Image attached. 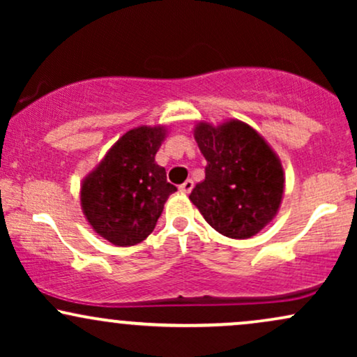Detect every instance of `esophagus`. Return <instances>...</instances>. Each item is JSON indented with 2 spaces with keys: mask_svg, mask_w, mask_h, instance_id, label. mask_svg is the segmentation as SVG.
I'll return each instance as SVG.
<instances>
[{
  "mask_svg": "<svg viewBox=\"0 0 357 357\" xmlns=\"http://www.w3.org/2000/svg\"><path fill=\"white\" fill-rule=\"evenodd\" d=\"M192 186H195V183H192L191 179H186V181H184L181 186H179V190H181L183 192H191Z\"/></svg>",
  "mask_w": 357,
  "mask_h": 357,
  "instance_id": "obj_1",
  "label": "esophagus"
}]
</instances>
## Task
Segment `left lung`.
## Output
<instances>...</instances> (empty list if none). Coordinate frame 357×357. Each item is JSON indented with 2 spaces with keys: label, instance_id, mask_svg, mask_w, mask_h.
I'll use <instances>...</instances> for the list:
<instances>
[{
  "label": "left lung",
  "instance_id": "obj_1",
  "mask_svg": "<svg viewBox=\"0 0 357 357\" xmlns=\"http://www.w3.org/2000/svg\"><path fill=\"white\" fill-rule=\"evenodd\" d=\"M206 167L190 199L208 225L228 238L257 235L280 206L284 171L267 142L252 127L231 121L195 130Z\"/></svg>",
  "mask_w": 357,
  "mask_h": 357
}]
</instances>
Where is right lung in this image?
<instances>
[{
	"label": "right lung",
	"instance_id": "obj_1",
	"mask_svg": "<svg viewBox=\"0 0 357 357\" xmlns=\"http://www.w3.org/2000/svg\"><path fill=\"white\" fill-rule=\"evenodd\" d=\"M165 136L162 127L129 130L82 186L80 202L89 223L117 247L146 240L176 191L165 167L154 161Z\"/></svg>",
	"mask_w": 357,
	"mask_h": 357
}]
</instances>
